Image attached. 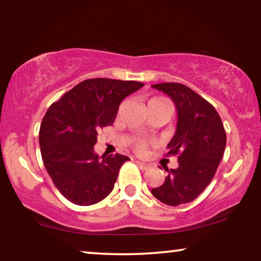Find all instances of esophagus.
Here are the masks:
<instances>
[{
	"mask_svg": "<svg viewBox=\"0 0 261 261\" xmlns=\"http://www.w3.org/2000/svg\"><path fill=\"white\" fill-rule=\"evenodd\" d=\"M137 163H138L139 167H140V169H141L142 171H147V170L149 169V167H151V166L148 165V164H146V163H142V162H137Z\"/></svg>",
	"mask_w": 261,
	"mask_h": 261,
	"instance_id": "1",
	"label": "esophagus"
}]
</instances>
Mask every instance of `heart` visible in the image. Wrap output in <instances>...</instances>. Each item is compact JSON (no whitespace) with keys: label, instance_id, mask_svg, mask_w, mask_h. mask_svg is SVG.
Here are the masks:
<instances>
[{"label":"heart","instance_id":"b5f03b06","mask_svg":"<svg viewBox=\"0 0 261 261\" xmlns=\"http://www.w3.org/2000/svg\"><path fill=\"white\" fill-rule=\"evenodd\" d=\"M151 101H165V99H162V98H154V99H151ZM146 148V145L145 142H139V144L137 145V149L139 152H144Z\"/></svg>","mask_w":261,"mask_h":261}]
</instances>
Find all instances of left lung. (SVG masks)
I'll return each instance as SVG.
<instances>
[{
	"mask_svg": "<svg viewBox=\"0 0 261 261\" xmlns=\"http://www.w3.org/2000/svg\"><path fill=\"white\" fill-rule=\"evenodd\" d=\"M152 88L176 106V132L167 149L178 154V167L167 170L164 184L151 192L167 205L192 202L210 184L223 156L227 137L222 121L216 109L187 85L160 83Z\"/></svg>",
	"mask_w": 261,
	"mask_h": 261,
	"instance_id": "obj_1",
	"label": "left lung"
}]
</instances>
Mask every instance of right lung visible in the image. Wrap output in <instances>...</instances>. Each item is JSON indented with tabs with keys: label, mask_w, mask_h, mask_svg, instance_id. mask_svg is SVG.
I'll return each instance as SVG.
<instances>
[{
	"label": "right lung",
	"mask_w": 261,
	"mask_h": 261,
	"mask_svg": "<svg viewBox=\"0 0 261 261\" xmlns=\"http://www.w3.org/2000/svg\"><path fill=\"white\" fill-rule=\"evenodd\" d=\"M142 87L134 81L87 80L45 114L39 132L42 162L56 188L70 202L91 205L113 191L120 167L129 158L95 153L98 129L110 126L122 99Z\"/></svg>",
	"instance_id": "1"
}]
</instances>
